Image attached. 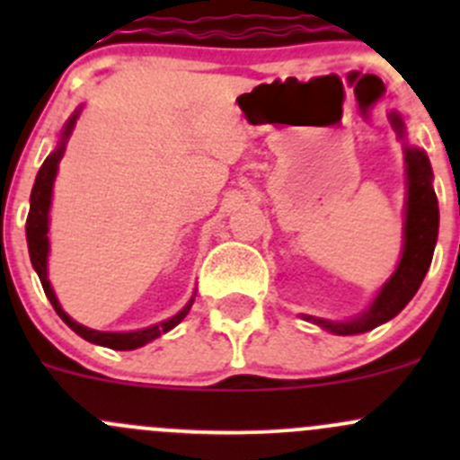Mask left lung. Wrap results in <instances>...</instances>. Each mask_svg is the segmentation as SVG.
Masks as SVG:
<instances>
[{
	"instance_id": "obj_1",
	"label": "left lung",
	"mask_w": 460,
	"mask_h": 460,
	"mask_svg": "<svg viewBox=\"0 0 460 460\" xmlns=\"http://www.w3.org/2000/svg\"><path fill=\"white\" fill-rule=\"evenodd\" d=\"M394 131L398 137H405V124L401 115L389 113ZM405 171H407V202H405V243H402V256L396 271L392 273L374 303L351 318L349 323H332V320L305 316L309 323H316L327 332L338 336H354L365 333L378 324L392 320L396 314L405 309V305L414 298L428 273L431 256H434L436 238H438V200H436L434 187H431V166L425 151L414 146H405Z\"/></svg>"
}]
</instances>
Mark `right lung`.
<instances>
[{
	"label": "right lung",
	"instance_id": "obj_1",
	"mask_svg": "<svg viewBox=\"0 0 460 460\" xmlns=\"http://www.w3.org/2000/svg\"><path fill=\"white\" fill-rule=\"evenodd\" d=\"M80 118V109L71 115V119L66 122V127L62 128V136H59V144L53 153L44 160L41 169L37 171V178L35 184H32V191H31V211L29 217H26V240H29V253H31V262L35 267L37 276H40L41 287H44V294L46 298L50 300L53 309L58 312V316L88 342H95V345L102 347H109V349H137V347L146 345V342L155 341L157 336L166 333L169 329H173L175 324H180L184 320V316L189 314L191 309L193 298L184 305L182 312L175 314L173 318L169 320H162V323L151 324L146 329H137V332H97V329H88L84 324L75 323L66 312L62 309L59 305L58 296H55L53 287L49 282V269H46V262H49V208H50V198H53V182H55V175H58V166L59 160L64 155V148H66L68 136H71L73 127H75V119Z\"/></svg>",
	"mask_w": 460,
	"mask_h": 460
}]
</instances>
